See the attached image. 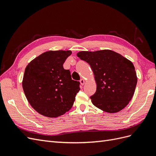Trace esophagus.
I'll use <instances>...</instances> for the list:
<instances>
[{"label": "esophagus", "mask_w": 156, "mask_h": 156, "mask_svg": "<svg viewBox=\"0 0 156 156\" xmlns=\"http://www.w3.org/2000/svg\"><path fill=\"white\" fill-rule=\"evenodd\" d=\"M80 83H81V85H84V80L83 79H81V80H80Z\"/></svg>", "instance_id": "34e87169"}]
</instances>
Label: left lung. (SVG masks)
<instances>
[{"label": "left lung", "mask_w": 156, "mask_h": 156, "mask_svg": "<svg viewBox=\"0 0 156 156\" xmlns=\"http://www.w3.org/2000/svg\"><path fill=\"white\" fill-rule=\"evenodd\" d=\"M80 59L89 64L97 84L90 97L94 106L109 113L119 112L133 97L137 83L135 67L130 60L111 50L80 51Z\"/></svg>", "instance_id": "obj_1"}]
</instances>
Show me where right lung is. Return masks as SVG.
Segmentation results:
<instances>
[{
	"mask_svg": "<svg viewBox=\"0 0 156 156\" xmlns=\"http://www.w3.org/2000/svg\"><path fill=\"white\" fill-rule=\"evenodd\" d=\"M71 51H49L33 59L27 66L22 86L30 105L40 115L56 118L72 107L79 81L72 79L63 64Z\"/></svg>",
	"mask_w": 156,
	"mask_h": 156,
	"instance_id": "1",
	"label": "right lung"
}]
</instances>
